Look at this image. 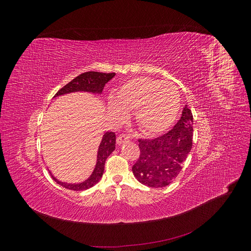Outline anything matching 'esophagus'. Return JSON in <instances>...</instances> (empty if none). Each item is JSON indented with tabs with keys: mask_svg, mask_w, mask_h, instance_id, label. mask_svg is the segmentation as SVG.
<instances>
[{
	"mask_svg": "<svg viewBox=\"0 0 251 251\" xmlns=\"http://www.w3.org/2000/svg\"><path fill=\"white\" fill-rule=\"evenodd\" d=\"M130 140H131V138H130V136H128V135H126V134H120L118 137H117V139H116V142H117V144H119V146H121V144H124L126 142H128Z\"/></svg>",
	"mask_w": 251,
	"mask_h": 251,
	"instance_id": "obj_1",
	"label": "esophagus"
}]
</instances>
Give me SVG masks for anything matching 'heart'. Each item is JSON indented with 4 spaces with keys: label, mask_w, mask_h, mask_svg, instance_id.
<instances>
[{
    "label": "heart",
    "mask_w": 251,
    "mask_h": 251,
    "mask_svg": "<svg viewBox=\"0 0 251 251\" xmlns=\"http://www.w3.org/2000/svg\"><path fill=\"white\" fill-rule=\"evenodd\" d=\"M109 109L117 116H125L126 111H135V121L140 130L156 135L174 124L180 110V94L171 81L133 78L117 90Z\"/></svg>",
    "instance_id": "1"
}]
</instances>
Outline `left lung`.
<instances>
[{"instance_id": "left-lung-1", "label": "left lung", "mask_w": 251, "mask_h": 251, "mask_svg": "<svg viewBox=\"0 0 251 251\" xmlns=\"http://www.w3.org/2000/svg\"><path fill=\"white\" fill-rule=\"evenodd\" d=\"M193 113L185 105L172 130L154 139H138L135 178L150 187H164L177 178L193 146Z\"/></svg>"}]
</instances>
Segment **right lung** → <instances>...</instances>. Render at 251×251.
Segmentation results:
<instances>
[{
  "mask_svg": "<svg viewBox=\"0 0 251 251\" xmlns=\"http://www.w3.org/2000/svg\"><path fill=\"white\" fill-rule=\"evenodd\" d=\"M114 76H115V73H101V72H95V71L81 73L80 75H78V76L72 79L70 82H68L67 85L64 86L62 89L58 90V92L54 95V97L68 94V93H72V92H79V91L100 94L102 92L105 83H107L109 80H111ZM115 143H116L115 133L107 132L103 135L100 146L98 148L97 162L95 165V169L92 175H91L86 181H83L81 183H77V184L65 183V182L58 181L56 178H54V176H52L53 180H54L59 185L64 186L67 189H71V191H85V189L94 186L102 177L105 160H107V158L110 156L112 151L115 150Z\"/></svg>",
  "mask_w": 251,
  "mask_h": 251,
  "instance_id": "1",
  "label": "right lung"
}]
</instances>
